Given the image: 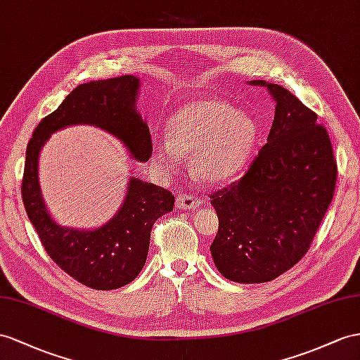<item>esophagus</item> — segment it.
I'll return each instance as SVG.
<instances>
[{
  "label": "esophagus",
  "mask_w": 360,
  "mask_h": 360,
  "mask_svg": "<svg viewBox=\"0 0 360 360\" xmlns=\"http://www.w3.org/2000/svg\"><path fill=\"white\" fill-rule=\"evenodd\" d=\"M202 200L195 195H187V193H182L176 198V207L182 210H195L199 208Z\"/></svg>",
  "instance_id": "1"
}]
</instances>
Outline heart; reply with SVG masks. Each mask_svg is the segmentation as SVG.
Instances as JSON below:
<instances>
[{
  "label": "heart",
  "instance_id": "heart-1",
  "mask_svg": "<svg viewBox=\"0 0 360 360\" xmlns=\"http://www.w3.org/2000/svg\"><path fill=\"white\" fill-rule=\"evenodd\" d=\"M169 138L153 141V162L162 172L176 170L190 153V170L205 184L234 179L250 160L259 136L255 120L216 97H198L182 105L169 122Z\"/></svg>",
  "mask_w": 360,
  "mask_h": 360
}]
</instances>
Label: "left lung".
Instances as JSON below:
<instances>
[{
	"instance_id": "1",
	"label": "left lung",
	"mask_w": 360,
	"mask_h": 360,
	"mask_svg": "<svg viewBox=\"0 0 360 360\" xmlns=\"http://www.w3.org/2000/svg\"><path fill=\"white\" fill-rule=\"evenodd\" d=\"M275 117L268 143L245 176L211 195L219 231L210 246L217 271L236 283H266L307 252L335 193L338 167L318 115L264 80Z\"/></svg>"
}]
</instances>
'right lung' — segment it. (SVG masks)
<instances>
[{"label":"right lung","instance_id":"obj_1","mask_svg":"<svg viewBox=\"0 0 360 360\" xmlns=\"http://www.w3.org/2000/svg\"><path fill=\"white\" fill-rule=\"evenodd\" d=\"M140 79L120 76L82 84L34 129L27 146L22 200L45 251L62 271L97 290H112L136 278L147 259L156 219L173 211L174 196L155 184L129 176L122 207L92 229L62 226L42 198L39 155L51 134L68 126H96L122 143L131 158L149 161V126L136 110Z\"/></svg>","mask_w":360,"mask_h":360}]
</instances>
